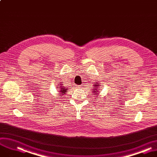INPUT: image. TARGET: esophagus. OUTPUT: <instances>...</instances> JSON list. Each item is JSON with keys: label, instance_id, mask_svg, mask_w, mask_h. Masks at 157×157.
I'll return each instance as SVG.
<instances>
[{"label": "esophagus", "instance_id": "obj_1", "mask_svg": "<svg viewBox=\"0 0 157 157\" xmlns=\"http://www.w3.org/2000/svg\"><path fill=\"white\" fill-rule=\"evenodd\" d=\"M78 86V87H81V86Z\"/></svg>", "mask_w": 157, "mask_h": 157}]
</instances>
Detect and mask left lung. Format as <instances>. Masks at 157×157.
Returning a JSON list of instances; mask_svg holds the SVG:
<instances>
[{"mask_svg":"<svg viewBox=\"0 0 157 157\" xmlns=\"http://www.w3.org/2000/svg\"><path fill=\"white\" fill-rule=\"evenodd\" d=\"M99 82H100V81H98V82H95V83H94L95 84H93L92 90H91L92 92H93L94 95H97V96L98 95V94L100 93V90H101L100 87V85Z\"/></svg>","mask_w":157,"mask_h":157,"instance_id":"left-lung-1","label":"left lung"}]
</instances>
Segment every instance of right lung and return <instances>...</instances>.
I'll return each instance as SVG.
<instances>
[{"label":"right lung","instance_id":"add662e5","mask_svg":"<svg viewBox=\"0 0 157 157\" xmlns=\"http://www.w3.org/2000/svg\"><path fill=\"white\" fill-rule=\"evenodd\" d=\"M59 87L58 90H59L58 92L60 94V96L65 95V94L66 93V92L67 91V89H70V87H67V88H66V87H64V86H63V84H62V82L60 83V86H59V87Z\"/></svg>","mask_w":157,"mask_h":157}]
</instances>
